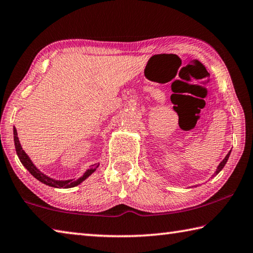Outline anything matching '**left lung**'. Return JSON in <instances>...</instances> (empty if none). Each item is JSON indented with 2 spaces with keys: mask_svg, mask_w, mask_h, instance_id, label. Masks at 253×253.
Segmentation results:
<instances>
[{
  "mask_svg": "<svg viewBox=\"0 0 253 253\" xmlns=\"http://www.w3.org/2000/svg\"><path fill=\"white\" fill-rule=\"evenodd\" d=\"M230 153H231V150H230V151H229V153H228V155L226 156V157H224V159L222 160V162L219 164V166L217 167V170H215L214 174H218V173H219L220 171H221V170H222V168L224 167V165H226V164H227V162H228V159H229V156H230Z\"/></svg>",
  "mask_w": 253,
  "mask_h": 253,
  "instance_id": "1",
  "label": "left lung"
}]
</instances>
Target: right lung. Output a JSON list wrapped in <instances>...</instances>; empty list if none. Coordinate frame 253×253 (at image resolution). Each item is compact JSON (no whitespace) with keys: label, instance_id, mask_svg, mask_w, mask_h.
<instances>
[{"label":"right lung","instance_id":"right-lung-1","mask_svg":"<svg viewBox=\"0 0 253 253\" xmlns=\"http://www.w3.org/2000/svg\"><path fill=\"white\" fill-rule=\"evenodd\" d=\"M13 135H14V145H15V149H16V154L18 156V159L21 160V163L23 166H24L27 170L31 172V174L33 177H35L38 180H40L41 182L45 183V185H47L49 187H54V188H72V187H75V186H79L81 182H83L85 180L86 178H88L91 173H93L96 168L99 166V164H95V165H91V167L89 169H87V170L84 172L82 177H80L79 179H70V180H56V179H53L46 174L41 172L38 168H36L35 165L32 163V160L30 159L29 156L26 155V153L24 150H23L22 146L20 144V140H18V137H17V131H16V128L14 127L13 128Z\"/></svg>","mask_w":253,"mask_h":253}]
</instances>
